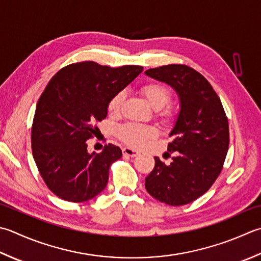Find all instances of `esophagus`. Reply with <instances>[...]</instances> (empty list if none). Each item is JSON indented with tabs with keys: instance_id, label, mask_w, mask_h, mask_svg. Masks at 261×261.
<instances>
[{
	"instance_id": "1",
	"label": "esophagus",
	"mask_w": 261,
	"mask_h": 261,
	"mask_svg": "<svg viewBox=\"0 0 261 261\" xmlns=\"http://www.w3.org/2000/svg\"><path fill=\"white\" fill-rule=\"evenodd\" d=\"M122 151H123L124 156H129V157H136V156L139 155V151H137L135 149H131V148H127V147L123 148Z\"/></svg>"
}]
</instances>
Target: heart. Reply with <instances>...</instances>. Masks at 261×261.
Returning <instances> with one entry per match:
<instances>
[{
    "mask_svg": "<svg viewBox=\"0 0 261 261\" xmlns=\"http://www.w3.org/2000/svg\"><path fill=\"white\" fill-rule=\"evenodd\" d=\"M141 93L151 107L160 110L158 116L163 121L167 122L172 119L173 110L171 107H164L172 98L170 87L162 83H149L141 87ZM124 97L125 95L123 91H119L112 97L109 103V111L111 114L117 115L120 113ZM116 136L127 146L132 148H142L148 141L156 138L157 130L154 126L147 124L126 123L117 129Z\"/></svg>",
    "mask_w": 261,
    "mask_h": 261,
    "instance_id": "b5f03b06",
    "label": "heart"
}]
</instances>
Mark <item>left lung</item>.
I'll list each match as a JSON object with an SVG mask.
<instances>
[{
  "instance_id": "1",
  "label": "left lung",
  "mask_w": 261,
  "mask_h": 261,
  "mask_svg": "<svg viewBox=\"0 0 261 261\" xmlns=\"http://www.w3.org/2000/svg\"><path fill=\"white\" fill-rule=\"evenodd\" d=\"M145 73L170 85L180 98L167 145V155L174 156L170 165L155 157L146 190L166 205H187L207 192L222 171L229 144L227 116L212 85L190 66L168 64Z\"/></svg>"
}]
</instances>
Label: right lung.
Masks as SVG:
<instances>
[{
  "instance_id": "obj_1",
  "label": "right lung",
  "mask_w": 261,
  "mask_h": 261,
  "mask_svg": "<svg viewBox=\"0 0 261 261\" xmlns=\"http://www.w3.org/2000/svg\"><path fill=\"white\" fill-rule=\"evenodd\" d=\"M142 69L85 61L64 66L49 80L36 106L32 149L40 175L55 196L84 202L104 190L110 166L122 151L109 144L99 154H89L87 140L98 131L96 122L107 116L112 97Z\"/></svg>"
}]
</instances>
